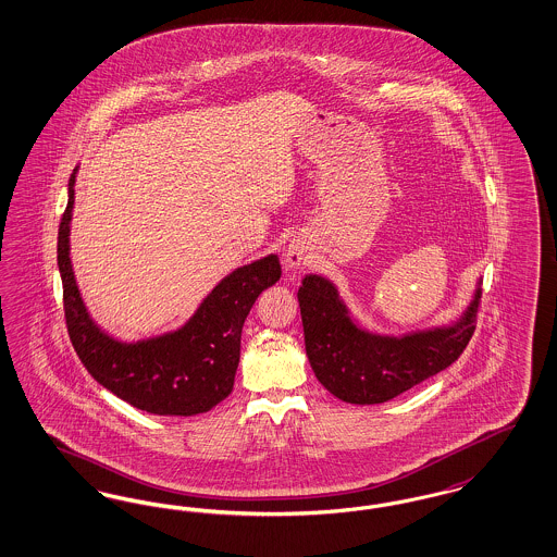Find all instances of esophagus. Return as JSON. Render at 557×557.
I'll return each mask as SVG.
<instances>
[{
    "label": "esophagus",
    "mask_w": 557,
    "mask_h": 557,
    "mask_svg": "<svg viewBox=\"0 0 557 557\" xmlns=\"http://www.w3.org/2000/svg\"><path fill=\"white\" fill-rule=\"evenodd\" d=\"M286 263L288 268H300L307 263V248L305 246L296 245L292 243L286 250Z\"/></svg>",
    "instance_id": "1"
}]
</instances>
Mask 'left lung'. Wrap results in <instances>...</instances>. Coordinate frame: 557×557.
<instances>
[{"label": "left lung", "instance_id": "left-lung-1", "mask_svg": "<svg viewBox=\"0 0 557 557\" xmlns=\"http://www.w3.org/2000/svg\"><path fill=\"white\" fill-rule=\"evenodd\" d=\"M479 300L481 280L467 311L451 325L401 337L371 334L350 317L330 280L307 275L298 305L314 377L350 404L392 400L458 360L474 334Z\"/></svg>", "mask_w": 557, "mask_h": 557}]
</instances>
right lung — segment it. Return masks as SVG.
I'll return each instance as SVG.
<instances>
[{
  "instance_id": "1",
  "label": "right lung",
  "mask_w": 557,
  "mask_h": 557,
  "mask_svg": "<svg viewBox=\"0 0 557 557\" xmlns=\"http://www.w3.org/2000/svg\"><path fill=\"white\" fill-rule=\"evenodd\" d=\"M76 172L67 182V207L58 232L67 335L76 355L97 383L138 410L159 417L211 410L234 387L248 312L259 294L282 277L277 255L225 275L176 332L120 342L92 321L72 271L70 220Z\"/></svg>"
}]
</instances>
